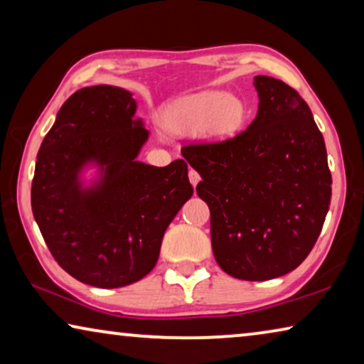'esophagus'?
Returning a JSON list of instances; mask_svg holds the SVG:
<instances>
[{
  "label": "esophagus",
  "instance_id": "1",
  "mask_svg": "<svg viewBox=\"0 0 364 364\" xmlns=\"http://www.w3.org/2000/svg\"><path fill=\"white\" fill-rule=\"evenodd\" d=\"M189 181H191V184H193V186H197V183L200 181V175L197 173V171L193 170V168L189 170Z\"/></svg>",
  "mask_w": 364,
  "mask_h": 364
}]
</instances>
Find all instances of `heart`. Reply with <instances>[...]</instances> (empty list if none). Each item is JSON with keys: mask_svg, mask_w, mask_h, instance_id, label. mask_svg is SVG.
<instances>
[{"mask_svg": "<svg viewBox=\"0 0 364 364\" xmlns=\"http://www.w3.org/2000/svg\"><path fill=\"white\" fill-rule=\"evenodd\" d=\"M245 120V106L223 91H202L181 97L165 110L164 127L170 133L193 136L204 132L212 141L232 138Z\"/></svg>", "mask_w": 364, "mask_h": 364, "instance_id": "b5f03b06", "label": "heart"}]
</instances>
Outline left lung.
<instances>
[{
    "mask_svg": "<svg viewBox=\"0 0 364 364\" xmlns=\"http://www.w3.org/2000/svg\"><path fill=\"white\" fill-rule=\"evenodd\" d=\"M258 112L247 130L218 143L188 144L183 157L210 208L215 260L232 278L267 281L299 267L323 230L331 171L321 132L301 96L257 75Z\"/></svg>",
    "mask_w": 364,
    "mask_h": 364,
    "instance_id": "left-lung-1",
    "label": "left lung"
}]
</instances>
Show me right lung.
<instances>
[{"mask_svg": "<svg viewBox=\"0 0 364 364\" xmlns=\"http://www.w3.org/2000/svg\"><path fill=\"white\" fill-rule=\"evenodd\" d=\"M130 91L82 88L64 102L43 139L32 181V210L60 268L85 284L123 287L156 267L175 215L193 196L188 164L152 167L136 160L149 132L134 120ZM102 175L83 188L79 173Z\"/></svg>", "mask_w": 364, "mask_h": 364, "instance_id": "1", "label": "right lung"}]
</instances>
